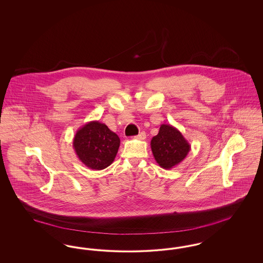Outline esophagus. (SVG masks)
<instances>
[{
    "label": "esophagus",
    "mask_w": 263,
    "mask_h": 263,
    "mask_svg": "<svg viewBox=\"0 0 263 263\" xmlns=\"http://www.w3.org/2000/svg\"><path fill=\"white\" fill-rule=\"evenodd\" d=\"M137 139H139V140H145V139H146V133H145L144 131L141 132V133L138 135Z\"/></svg>",
    "instance_id": "1"
}]
</instances>
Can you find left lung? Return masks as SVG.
I'll use <instances>...</instances> for the list:
<instances>
[{
    "label": "left lung",
    "instance_id": "1",
    "mask_svg": "<svg viewBox=\"0 0 263 263\" xmlns=\"http://www.w3.org/2000/svg\"><path fill=\"white\" fill-rule=\"evenodd\" d=\"M151 149L159 165L171 170L186 158L191 146L175 127L162 124L158 135L151 140Z\"/></svg>",
    "mask_w": 263,
    "mask_h": 263
}]
</instances>
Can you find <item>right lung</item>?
Returning <instances> with one entry per match:
<instances>
[{
    "instance_id": "1",
    "label": "right lung",
    "mask_w": 263,
    "mask_h": 263,
    "mask_svg": "<svg viewBox=\"0 0 263 263\" xmlns=\"http://www.w3.org/2000/svg\"><path fill=\"white\" fill-rule=\"evenodd\" d=\"M119 146L118 135L97 120L81 127L73 140V148L79 160L96 171H101L113 163Z\"/></svg>"
}]
</instances>
